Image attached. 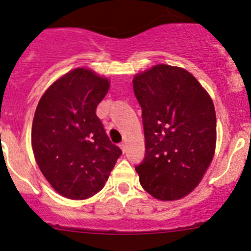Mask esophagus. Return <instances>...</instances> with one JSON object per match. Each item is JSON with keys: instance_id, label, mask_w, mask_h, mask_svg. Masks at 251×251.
<instances>
[{"instance_id": "obj_1", "label": "esophagus", "mask_w": 251, "mask_h": 251, "mask_svg": "<svg viewBox=\"0 0 251 251\" xmlns=\"http://www.w3.org/2000/svg\"><path fill=\"white\" fill-rule=\"evenodd\" d=\"M120 147L122 148V151H123V153H125L126 151V143L125 142V141H122V142L120 143Z\"/></svg>"}]
</instances>
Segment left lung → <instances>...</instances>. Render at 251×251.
Listing matches in <instances>:
<instances>
[{
    "mask_svg": "<svg viewBox=\"0 0 251 251\" xmlns=\"http://www.w3.org/2000/svg\"><path fill=\"white\" fill-rule=\"evenodd\" d=\"M133 88L145 131V157L135 166L141 186L160 201L182 198L215 154L212 100L190 72L163 64L135 75Z\"/></svg>",
    "mask_w": 251,
    "mask_h": 251,
    "instance_id": "obj_1",
    "label": "left lung"
}]
</instances>
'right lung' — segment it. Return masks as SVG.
Segmentation results:
<instances>
[{"instance_id": "add662e5", "label": "right lung", "mask_w": 251, "mask_h": 251, "mask_svg": "<svg viewBox=\"0 0 251 251\" xmlns=\"http://www.w3.org/2000/svg\"><path fill=\"white\" fill-rule=\"evenodd\" d=\"M109 80L75 69L52 84L36 106L32 146L52 187L70 199H86L105 185L122 154L96 115Z\"/></svg>"}]
</instances>
